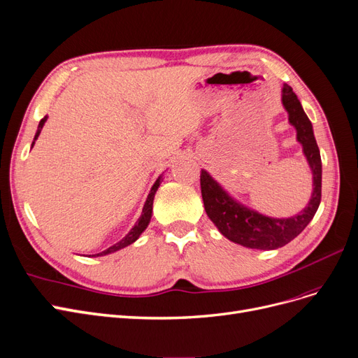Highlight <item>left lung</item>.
<instances>
[{"instance_id": "1", "label": "left lung", "mask_w": 358, "mask_h": 358, "mask_svg": "<svg viewBox=\"0 0 358 358\" xmlns=\"http://www.w3.org/2000/svg\"><path fill=\"white\" fill-rule=\"evenodd\" d=\"M282 103L289 113V122L296 129V138L302 144L303 155L313 171L314 187L306 209L290 218L261 215L237 203L205 169L201 171V190L208 217L229 241L250 249H277L294 241L308 226L322 201V159L313 125L287 84L282 90Z\"/></svg>"}]
</instances>
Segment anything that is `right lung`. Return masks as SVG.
<instances>
[{
    "mask_svg": "<svg viewBox=\"0 0 358 358\" xmlns=\"http://www.w3.org/2000/svg\"><path fill=\"white\" fill-rule=\"evenodd\" d=\"M45 121H47V116H44V117L41 119V122H39L38 131H36V136H35V140L38 138L39 132H41V128H43V125L45 124ZM34 143H35V141H34ZM34 143H32V145H34ZM161 180H162V177H159V178L156 180V182L153 184V187H152V190H150V193H149V196H148V201H145V203H144L141 217L138 218V221L136 222V226L129 230V233L124 237V239H122L121 242L115 243L113 246L108 248L106 250H103V252L96 254V255H91V257L108 255V254L116 252V250L122 249V248H125V246H128V245H131V243H134V242L138 239V236L145 230V227H148L149 222H150V218H152V206H153V197H155V193H156V190H157V187H159V184H161Z\"/></svg>",
    "mask_w": 358,
    "mask_h": 358,
    "instance_id": "right-lung-1",
    "label": "right lung"
}]
</instances>
